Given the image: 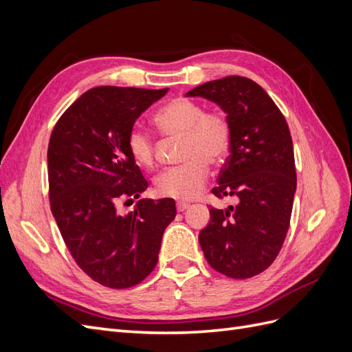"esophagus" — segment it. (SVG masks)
Listing matches in <instances>:
<instances>
[{
  "mask_svg": "<svg viewBox=\"0 0 352 352\" xmlns=\"http://www.w3.org/2000/svg\"><path fill=\"white\" fill-rule=\"evenodd\" d=\"M188 207H189L188 202H184V201H177V202H176V208H177V211H184V210H186Z\"/></svg>",
  "mask_w": 352,
  "mask_h": 352,
  "instance_id": "1",
  "label": "esophagus"
}]
</instances>
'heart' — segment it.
<instances>
[{"instance_id": "1", "label": "heart", "mask_w": 352, "mask_h": 352, "mask_svg": "<svg viewBox=\"0 0 352 352\" xmlns=\"http://www.w3.org/2000/svg\"><path fill=\"white\" fill-rule=\"evenodd\" d=\"M157 129L168 140H177L182 163L166 168L155 179L157 192L177 199H194L204 189L210 167L219 166L232 146V123L217 110L177 97L166 102L154 114ZM126 146L136 164L151 168L155 163V141L150 132L133 127L126 138Z\"/></svg>"}]
</instances>
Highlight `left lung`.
I'll list each match as a JSON object with an SVG mask.
<instances>
[{"label":"left lung","instance_id":"obj_1","mask_svg":"<svg viewBox=\"0 0 352 352\" xmlns=\"http://www.w3.org/2000/svg\"><path fill=\"white\" fill-rule=\"evenodd\" d=\"M186 95L214 101L228 114L230 154L211 192L239 199L226 210L210 208L199 245L216 272L250 279L270 267L289 229L296 189L289 127L269 94L248 78L211 80Z\"/></svg>","mask_w":352,"mask_h":352}]
</instances>
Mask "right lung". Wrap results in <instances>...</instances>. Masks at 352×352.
I'll use <instances>...</instances> for the list:
<instances>
[{"instance_id": "right-lung-1", "label": "right lung", "mask_w": 352, "mask_h": 352, "mask_svg": "<svg viewBox=\"0 0 352 352\" xmlns=\"http://www.w3.org/2000/svg\"><path fill=\"white\" fill-rule=\"evenodd\" d=\"M164 89L98 87L61 114L48 144L50 206L73 260L113 289L141 283L158 261L166 228L176 217L172 198L140 199L148 188L126 146L135 120Z\"/></svg>"}]
</instances>
